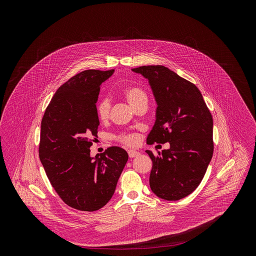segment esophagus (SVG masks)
<instances>
[{
    "label": "esophagus",
    "instance_id": "obj_1",
    "mask_svg": "<svg viewBox=\"0 0 256 256\" xmlns=\"http://www.w3.org/2000/svg\"><path fill=\"white\" fill-rule=\"evenodd\" d=\"M128 154H129L130 158H136V156H138L140 154V152L135 150H128Z\"/></svg>",
    "mask_w": 256,
    "mask_h": 256
}]
</instances>
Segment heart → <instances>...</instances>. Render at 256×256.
<instances>
[{
	"label": "heart",
	"mask_w": 256,
	"mask_h": 256,
	"mask_svg": "<svg viewBox=\"0 0 256 256\" xmlns=\"http://www.w3.org/2000/svg\"><path fill=\"white\" fill-rule=\"evenodd\" d=\"M122 94L127 100L129 104L134 108L141 102H148V96L145 90L139 86H128L123 90ZM110 100L106 98L100 100L96 106V115L102 121H106L110 117ZM118 139L127 145H135L138 142V138L135 134L132 133H124L118 136Z\"/></svg>",
	"instance_id": "1"
}]
</instances>
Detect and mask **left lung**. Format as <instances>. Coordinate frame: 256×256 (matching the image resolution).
Instances as JSON below:
<instances>
[{
  "label": "left lung",
  "mask_w": 256,
  "mask_h": 256,
  "mask_svg": "<svg viewBox=\"0 0 256 256\" xmlns=\"http://www.w3.org/2000/svg\"><path fill=\"white\" fill-rule=\"evenodd\" d=\"M132 71L148 80L158 106L146 143L170 145L158 156L146 150L152 162L150 189L164 200L182 199L202 182L213 156L211 112L198 88L168 68L142 66Z\"/></svg>",
  "instance_id": "1"
}]
</instances>
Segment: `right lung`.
<instances>
[{
	"mask_svg": "<svg viewBox=\"0 0 256 256\" xmlns=\"http://www.w3.org/2000/svg\"><path fill=\"white\" fill-rule=\"evenodd\" d=\"M113 73L76 74L57 90L41 121L40 162L61 199L80 211L94 212L108 204L128 160L119 146L90 156L100 125L96 104L100 84Z\"/></svg>",
	"mask_w": 256,
	"mask_h": 256,
	"instance_id": "add662e5",
	"label": "right lung"
}]
</instances>
